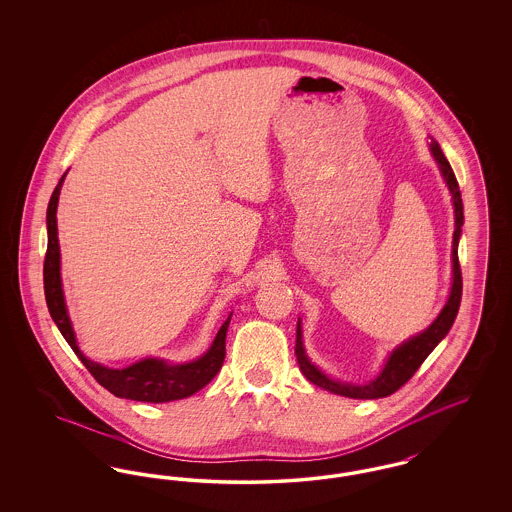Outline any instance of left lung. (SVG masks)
Returning a JSON list of instances; mask_svg holds the SVG:
<instances>
[{"instance_id":"obj_1","label":"left lung","mask_w":512,"mask_h":512,"mask_svg":"<svg viewBox=\"0 0 512 512\" xmlns=\"http://www.w3.org/2000/svg\"><path fill=\"white\" fill-rule=\"evenodd\" d=\"M430 138V151L438 163L439 172L443 176V182L451 194L453 201V211H455V232H453V251H451V261H453V278H451V292L443 305V309L439 311L436 320L422 330L420 334H416L413 338L403 341L401 345H397L388 359L386 365L380 370V374L365 382V384H353V382H340L336 378H330L326 372H322L305 353V345H303V330H301V320H297V340H295V355H297V363L303 372V376L313 382L318 388L343 395L349 399H380V397H388L393 391L399 390L405 382H409V378L418 370V366L426 361V357L436 349L439 341L447 336V332L451 330L459 307H461V295H463V276H461V265H459V240H461V226H463V199H461V190H459V182L455 178V172L451 169L449 161L445 159L441 147L438 142Z\"/></svg>"}]
</instances>
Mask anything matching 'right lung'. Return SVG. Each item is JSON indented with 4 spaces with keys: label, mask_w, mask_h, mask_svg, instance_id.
<instances>
[{
    "label": "right lung",
    "mask_w": 512,
    "mask_h": 512,
    "mask_svg": "<svg viewBox=\"0 0 512 512\" xmlns=\"http://www.w3.org/2000/svg\"><path fill=\"white\" fill-rule=\"evenodd\" d=\"M67 172L61 176L59 184L55 186L51 199H49L46 224H48V251L44 261V292L48 303L49 315L57 324L63 338L71 345L76 357L82 365L90 370V374L98 380L99 384L113 395L132 401L144 403H167L194 395L195 391L205 388L220 370L224 355H226V332L230 317L220 326L211 347L195 361L190 363H171L167 359L147 357L138 363H132L124 368H109V366L96 363L88 359L74 336L73 322L67 311L63 282H61V251H59V238H57V203L63 188Z\"/></svg>",
    "instance_id": "add662e5"
}]
</instances>
